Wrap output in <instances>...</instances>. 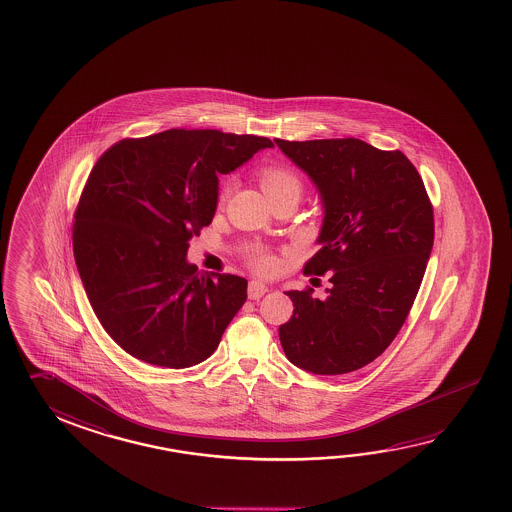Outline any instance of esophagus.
Segmentation results:
<instances>
[{"instance_id":"1","label":"esophagus","mask_w":512,"mask_h":512,"mask_svg":"<svg viewBox=\"0 0 512 512\" xmlns=\"http://www.w3.org/2000/svg\"><path fill=\"white\" fill-rule=\"evenodd\" d=\"M266 291H268V286L262 284L259 280H251L250 284H248V297L251 300L261 299Z\"/></svg>"}]
</instances>
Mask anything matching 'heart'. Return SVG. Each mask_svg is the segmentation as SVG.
I'll use <instances>...</instances> for the list:
<instances>
[{"mask_svg":"<svg viewBox=\"0 0 512 512\" xmlns=\"http://www.w3.org/2000/svg\"><path fill=\"white\" fill-rule=\"evenodd\" d=\"M259 183H261L262 192L270 199L279 193L295 192L300 195V181L297 175L290 172L288 168L282 166H266L262 168L259 174ZM224 197V195H222ZM253 268L261 273H270L275 270L277 261L266 251H257L251 257Z\"/></svg>","mask_w":512,"mask_h":512,"instance_id":"b5f03b06","label":"heart"}]
</instances>
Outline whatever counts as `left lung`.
I'll return each instance as SVG.
<instances>
[{
    "label": "left lung",
    "mask_w": 512,
    "mask_h": 512,
    "mask_svg": "<svg viewBox=\"0 0 512 512\" xmlns=\"http://www.w3.org/2000/svg\"><path fill=\"white\" fill-rule=\"evenodd\" d=\"M315 184L322 204L320 250L306 273H329L326 299L290 290L291 319L279 328L291 364L344 375L380 357L404 326L433 250V208L402 152L360 139H275Z\"/></svg>",
    "instance_id": "left-lung-1"
}]
</instances>
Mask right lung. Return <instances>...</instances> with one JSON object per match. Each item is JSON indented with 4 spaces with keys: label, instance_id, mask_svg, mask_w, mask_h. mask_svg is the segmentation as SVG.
Returning a JSON list of instances; mask_svg holds the SVG:
<instances>
[{
    "label": "right lung",
    "instance_id": "right-lung-1",
    "mask_svg": "<svg viewBox=\"0 0 512 512\" xmlns=\"http://www.w3.org/2000/svg\"><path fill=\"white\" fill-rule=\"evenodd\" d=\"M264 148H273L268 137L168 130L125 139L92 168L74 257L101 326L132 357L183 369L219 346L248 280L197 270L188 241L212 222L219 174Z\"/></svg>",
    "mask_w": 512,
    "mask_h": 512
}]
</instances>
